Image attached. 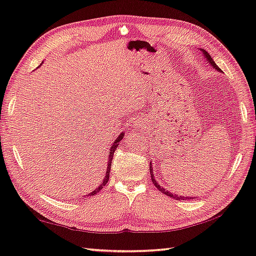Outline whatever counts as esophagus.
Segmentation results:
<instances>
[{
  "label": "esophagus",
  "mask_w": 256,
  "mask_h": 256,
  "mask_svg": "<svg viewBox=\"0 0 256 256\" xmlns=\"http://www.w3.org/2000/svg\"><path fill=\"white\" fill-rule=\"evenodd\" d=\"M134 130H135V128H134Z\"/></svg>",
  "instance_id": "34e87169"
}]
</instances>
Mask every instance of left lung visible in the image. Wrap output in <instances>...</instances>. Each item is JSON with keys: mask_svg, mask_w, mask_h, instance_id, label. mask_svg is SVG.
<instances>
[{"mask_svg": "<svg viewBox=\"0 0 256 256\" xmlns=\"http://www.w3.org/2000/svg\"><path fill=\"white\" fill-rule=\"evenodd\" d=\"M201 52H202V55L204 56V58L206 59V62H209V64H211L212 67H214L216 70H218L219 72H221V69L216 66V62H214V59L211 58V56L209 55L208 52H206L204 50H201ZM150 177H152V182H153V184H155V187L157 188V189H160V192H162V194H167V196H170V197H172V198H174V199H176V200H186V199H194L192 197H184V196H178V194H172V192H168V190H165L164 188H162L160 184L156 182V179H155V177H154V175H153V167H152V162H150Z\"/></svg>", "mask_w": 256, "mask_h": 256, "instance_id": "1", "label": "left lung"}]
</instances>
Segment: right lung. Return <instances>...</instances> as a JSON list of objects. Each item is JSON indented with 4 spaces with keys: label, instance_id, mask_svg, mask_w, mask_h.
Returning <instances> with one entry per match:
<instances>
[{
    "label": "right lung",
    "instance_id": "1",
    "mask_svg": "<svg viewBox=\"0 0 256 256\" xmlns=\"http://www.w3.org/2000/svg\"><path fill=\"white\" fill-rule=\"evenodd\" d=\"M123 138V132L118 135V138L116 140V142H114L113 144H112V146H111V148H110V156H108V168H106V176H104V178H103V182H102V184H100V186H98V188H96L94 192H91L90 194H89V196H94L96 194H98L100 192V190L106 186V182H108V176H110V170H111V162H112V158H113V154H114V152L116 150V148H118V144H120V140H121Z\"/></svg>",
    "mask_w": 256,
    "mask_h": 256
}]
</instances>
